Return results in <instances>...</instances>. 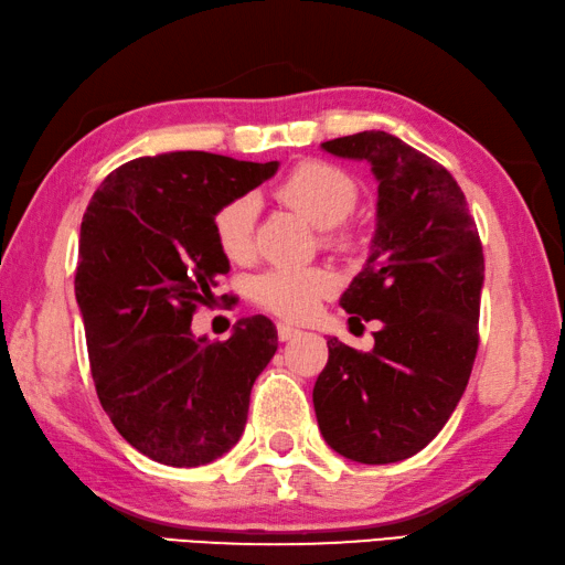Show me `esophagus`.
Instances as JSON below:
<instances>
[{
  "label": "esophagus",
  "instance_id": "1",
  "mask_svg": "<svg viewBox=\"0 0 565 565\" xmlns=\"http://www.w3.org/2000/svg\"><path fill=\"white\" fill-rule=\"evenodd\" d=\"M276 333H279V341H291V338L299 335V331H296V328L289 326V323L276 326Z\"/></svg>",
  "mask_w": 565,
  "mask_h": 565
}]
</instances>
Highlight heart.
<instances>
[{
    "label": "heart",
    "instance_id": "b5f03b06",
    "mask_svg": "<svg viewBox=\"0 0 565 565\" xmlns=\"http://www.w3.org/2000/svg\"><path fill=\"white\" fill-rule=\"evenodd\" d=\"M276 198L299 210L318 227H335L358 204V184L345 170L323 160H303L294 166L274 188ZM254 194L242 192L222 202L212 214L214 242L232 262L249 259L254 247ZM335 244H348L343 232H333ZM335 289V274L326 266H269L256 274L249 294L259 309L286 321H306L316 306Z\"/></svg>",
    "mask_w": 565,
    "mask_h": 565
}]
</instances>
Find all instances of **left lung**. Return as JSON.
Masks as SVG:
<instances>
[{
    "mask_svg": "<svg viewBox=\"0 0 565 565\" xmlns=\"http://www.w3.org/2000/svg\"><path fill=\"white\" fill-rule=\"evenodd\" d=\"M323 150L367 160L381 182L373 252L341 306L351 323L383 328L371 353L328 338L313 407L338 455L390 465L433 443L465 393L484 254L465 192L437 160L383 130L328 140Z\"/></svg>",
    "mask_w": 565,
    "mask_h": 565,
    "instance_id": "8db88e82",
    "label": "left lung"
}]
</instances>
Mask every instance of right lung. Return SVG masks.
<instances>
[{"instance_id":"1","label":"right lung","mask_w":565,"mask_h":565,"mask_svg":"<svg viewBox=\"0 0 565 565\" xmlns=\"http://www.w3.org/2000/svg\"><path fill=\"white\" fill-rule=\"evenodd\" d=\"M276 168L168 152L116 168L88 202L74 286L90 375L113 427L160 465L202 467L237 445L252 385L279 345L266 316L244 318L217 343L190 331L230 271L214 210Z\"/></svg>"}]
</instances>
